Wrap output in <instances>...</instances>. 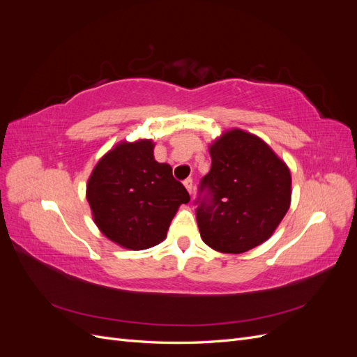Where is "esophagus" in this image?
I'll list each match as a JSON object with an SVG mask.
<instances>
[{"label": "esophagus", "mask_w": 357, "mask_h": 357, "mask_svg": "<svg viewBox=\"0 0 357 357\" xmlns=\"http://www.w3.org/2000/svg\"><path fill=\"white\" fill-rule=\"evenodd\" d=\"M183 185H185V188L188 189V192L192 195V190H193V180L192 178H186L185 181H183Z\"/></svg>", "instance_id": "obj_1"}]
</instances>
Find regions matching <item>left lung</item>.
Returning <instances> with one entry per match:
<instances>
[{
    "label": "left lung",
    "mask_w": 357,
    "mask_h": 357,
    "mask_svg": "<svg viewBox=\"0 0 357 357\" xmlns=\"http://www.w3.org/2000/svg\"><path fill=\"white\" fill-rule=\"evenodd\" d=\"M211 168L198 186L201 238L222 253H244L273 235L290 205V171L261 138L241 129L210 147Z\"/></svg>",
    "instance_id": "left-lung-1"
}]
</instances>
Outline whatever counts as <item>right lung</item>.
<instances>
[{"label":"right lung","mask_w":357,"mask_h":357,"mask_svg":"<svg viewBox=\"0 0 357 357\" xmlns=\"http://www.w3.org/2000/svg\"><path fill=\"white\" fill-rule=\"evenodd\" d=\"M86 195L101 232L132 250L159 244L177 208L190 201L171 167L155 160L149 139L110 150L95 167Z\"/></svg>","instance_id":"obj_1"}]
</instances>
